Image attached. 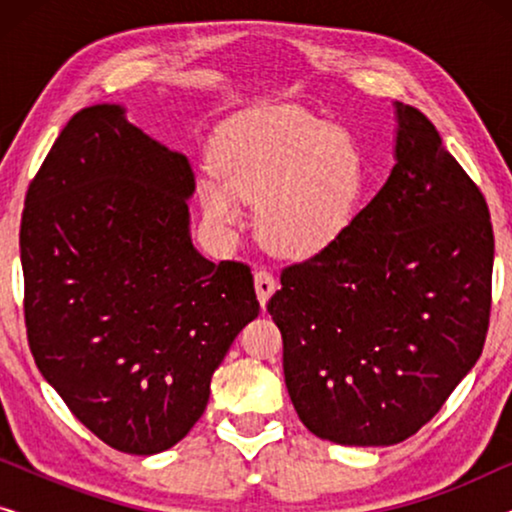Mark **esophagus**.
Wrapping results in <instances>:
<instances>
[{
    "label": "esophagus",
    "instance_id": "34e87169",
    "mask_svg": "<svg viewBox=\"0 0 512 512\" xmlns=\"http://www.w3.org/2000/svg\"><path fill=\"white\" fill-rule=\"evenodd\" d=\"M254 284H256V296H258V300H261V305L265 307V303H268L272 293L277 291V279L272 277L268 270L261 268V270H256Z\"/></svg>",
    "mask_w": 512,
    "mask_h": 512
}]
</instances>
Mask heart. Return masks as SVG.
<instances>
[{"label":"heart","mask_w":512,"mask_h":512,"mask_svg":"<svg viewBox=\"0 0 512 512\" xmlns=\"http://www.w3.org/2000/svg\"><path fill=\"white\" fill-rule=\"evenodd\" d=\"M216 177L200 181L214 226L242 221L256 202L265 247L284 258H312L349 233L363 198V163L347 132L291 107L242 111L216 132Z\"/></svg>","instance_id":"heart-1"}]
</instances>
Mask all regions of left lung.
I'll list each match as a JSON object with an SVG mask.
<instances>
[{"label": "left lung", "instance_id": "left-lung-1", "mask_svg": "<svg viewBox=\"0 0 512 512\" xmlns=\"http://www.w3.org/2000/svg\"><path fill=\"white\" fill-rule=\"evenodd\" d=\"M396 114L387 184L335 247L286 265L268 303L293 408L338 445L415 436L480 359L489 328L485 195L422 111Z\"/></svg>", "mask_w": 512, "mask_h": 512}]
</instances>
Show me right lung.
<instances>
[{
    "label": "right lung",
    "mask_w": 512,
    "mask_h": 512,
    "mask_svg": "<svg viewBox=\"0 0 512 512\" xmlns=\"http://www.w3.org/2000/svg\"><path fill=\"white\" fill-rule=\"evenodd\" d=\"M195 177L125 121L81 109L25 195L20 263L34 363L79 422L125 454L177 445L209 382L258 317L247 263H212L188 235Z\"/></svg>",
    "instance_id": "obj_1"
}]
</instances>
